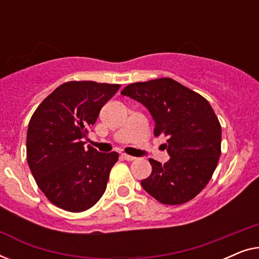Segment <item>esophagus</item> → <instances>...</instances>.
<instances>
[{
  "label": "esophagus",
  "instance_id": "34e87169",
  "mask_svg": "<svg viewBox=\"0 0 259 259\" xmlns=\"http://www.w3.org/2000/svg\"><path fill=\"white\" fill-rule=\"evenodd\" d=\"M121 158L122 159H125V160H127V161H132V160H134V159H136V157H132V155H128V154H121Z\"/></svg>",
  "mask_w": 259,
  "mask_h": 259
}]
</instances>
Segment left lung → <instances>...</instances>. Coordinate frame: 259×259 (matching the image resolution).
Listing matches in <instances>:
<instances>
[{
    "label": "left lung",
    "instance_id": "8db88e82",
    "mask_svg": "<svg viewBox=\"0 0 259 259\" xmlns=\"http://www.w3.org/2000/svg\"><path fill=\"white\" fill-rule=\"evenodd\" d=\"M122 95L139 101L154 119V136L167 138L169 160L150 159L152 173L141 186L159 203L180 205L207 185L222 150V126L204 97L169 77L134 82Z\"/></svg>",
    "mask_w": 259,
    "mask_h": 259
}]
</instances>
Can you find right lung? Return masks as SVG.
Here are the masks:
<instances>
[{
	"instance_id": "right-lung-1",
	"label": "right lung",
	"mask_w": 259,
	"mask_h": 259,
	"mask_svg": "<svg viewBox=\"0 0 259 259\" xmlns=\"http://www.w3.org/2000/svg\"><path fill=\"white\" fill-rule=\"evenodd\" d=\"M116 83L69 81L35 109L27 131V161L38 189L62 210L82 212L104 194L119 154L84 148L88 131Z\"/></svg>"
}]
</instances>
